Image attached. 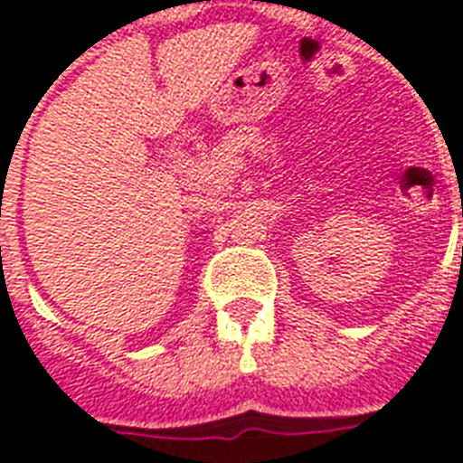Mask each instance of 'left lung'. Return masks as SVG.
I'll return each mask as SVG.
<instances>
[{
  "label": "left lung",
  "mask_w": 463,
  "mask_h": 463,
  "mask_svg": "<svg viewBox=\"0 0 463 463\" xmlns=\"http://www.w3.org/2000/svg\"><path fill=\"white\" fill-rule=\"evenodd\" d=\"M461 252H463V247H461Z\"/></svg>",
  "instance_id": "obj_1"
}]
</instances>
